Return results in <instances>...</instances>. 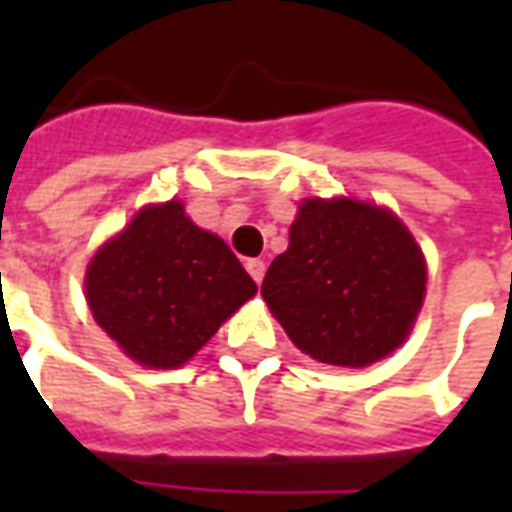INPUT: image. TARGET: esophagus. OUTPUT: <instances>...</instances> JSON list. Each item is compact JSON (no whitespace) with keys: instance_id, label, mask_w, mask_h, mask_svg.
Returning a JSON list of instances; mask_svg holds the SVG:
<instances>
[{"instance_id":"esophagus-1","label":"esophagus","mask_w":512,"mask_h":512,"mask_svg":"<svg viewBox=\"0 0 512 512\" xmlns=\"http://www.w3.org/2000/svg\"><path fill=\"white\" fill-rule=\"evenodd\" d=\"M246 271L252 274V279H255L257 285L263 282V277H266V263L263 260H246Z\"/></svg>"}]
</instances>
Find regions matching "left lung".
Listing matches in <instances>:
<instances>
[{
	"label": "left lung",
	"instance_id": "8db88e82",
	"mask_svg": "<svg viewBox=\"0 0 512 512\" xmlns=\"http://www.w3.org/2000/svg\"><path fill=\"white\" fill-rule=\"evenodd\" d=\"M425 279L422 249L395 213L351 197H310L260 293L304 354L367 367L406 343Z\"/></svg>",
	"mask_w": 512,
	"mask_h": 512
}]
</instances>
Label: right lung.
<instances>
[{"label":"right lung","mask_w":512,"mask_h":512,"mask_svg":"<svg viewBox=\"0 0 512 512\" xmlns=\"http://www.w3.org/2000/svg\"><path fill=\"white\" fill-rule=\"evenodd\" d=\"M87 304L123 354L180 367L257 293L219 235L191 222L183 202L147 205L87 266Z\"/></svg>","instance_id":"right-lung-1"}]
</instances>
